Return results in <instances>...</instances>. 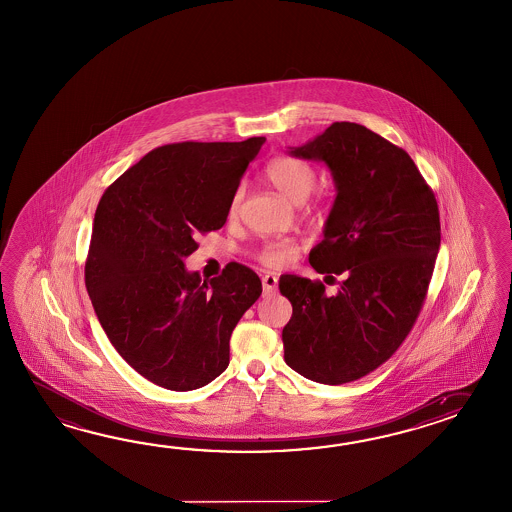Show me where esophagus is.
Segmentation results:
<instances>
[{
    "mask_svg": "<svg viewBox=\"0 0 512 512\" xmlns=\"http://www.w3.org/2000/svg\"><path fill=\"white\" fill-rule=\"evenodd\" d=\"M262 288H264V294H270L275 288H277V277L272 273H266L262 277Z\"/></svg>",
    "mask_w": 512,
    "mask_h": 512,
    "instance_id": "obj_1",
    "label": "esophagus"
}]
</instances>
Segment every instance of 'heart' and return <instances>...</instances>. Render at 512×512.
<instances>
[{
	"label": "heart",
	"mask_w": 512,
	"mask_h": 512,
	"mask_svg": "<svg viewBox=\"0 0 512 512\" xmlns=\"http://www.w3.org/2000/svg\"><path fill=\"white\" fill-rule=\"evenodd\" d=\"M264 178L279 193L283 194L284 198H288L292 202H303L310 191L314 189L318 174H316V169L305 159L296 158V156H277V158L270 159L268 165L264 167ZM316 200L321 202L325 198H323V194H319ZM240 202H242V193L237 191L229 202V218L239 215ZM297 251H299V246L294 240H268L257 250L255 257L264 266L277 268V266H284V264L294 261Z\"/></svg>",
	"instance_id": "heart-1"
}]
</instances>
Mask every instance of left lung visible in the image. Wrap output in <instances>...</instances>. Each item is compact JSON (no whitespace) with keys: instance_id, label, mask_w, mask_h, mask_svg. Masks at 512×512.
<instances>
[{"instance_id":"obj_1","label":"left lung","mask_w":512,"mask_h":512,"mask_svg":"<svg viewBox=\"0 0 512 512\" xmlns=\"http://www.w3.org/2000/svg\"><path fill=\"white\" fill-rule=\"evenodd\" d=\"M290 154L332 172L338 193L308 261L343 281L330 296L321 281L281 275L279 290L292 303L284 362L340 386L387 362L413 329L441 246L439 207L408 152L365 126L332 123Z\"/></svg>"}]
</instances>
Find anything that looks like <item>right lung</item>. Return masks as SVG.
Listing matches in <instances>:
<instances>
[{
  "label": "right lung",
  "mask_w": 512,
  "mask_h": 512,
  "mask_svg": "<svg viewBox=\"0 0 512 512\" xmlns=\"http://www.w3.org/2000/svg\"><path fill=\"white\" fill-rule=\"evenodd\" d=\"M264 137L183 141L150 150L95 211L84 277L91 305L126 364L156 386L191 391L229 365V338L262 292L259 275L229 262L209 283L183 259L194 237L220 229Z\"/></svg>",
  "instance_id": "right-lung-1"
}]
</instances>
